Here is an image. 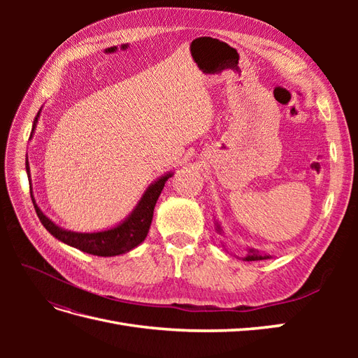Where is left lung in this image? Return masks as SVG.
<instances>
[{"label": "left lung", "instance_id": "left-lung-1", "mask_svg": "<svg viewBox=\"0 0 358 358\" xmlns=\"http://www.w3.org/2000/svg\"><path fill=\"white\" fill-rule=\"evenodd\" d=\"M218 230H221L218 227ZM268 258L267 255H259L257 251H254V249H249V254L245 257L246 262H258V259H266Z\"/></svg>", "mask_w": 358, "mask_h": 358}]
</instances>
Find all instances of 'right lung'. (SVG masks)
<instances>
[{"label": "right lung", "mask_w": 358, "mask_h": 358, "mask_svg": "<svg viewBox=\"0 0 358 358\" xmlns=\"http://www.w3.org/2000/svg\"><path fill=\"white\" fill-rule=\"evenodd\" d=\"M38 116H40V112L34 119L31 133H34ZM25 167L28 173V179H29L28 157L25 161ZM169 178H171V173H169V175L162 176L155 183H152V185H150L143 194L142 200L138 201L133 213L129 215L122 224H119L112 230H106L100 233H76L70 230H64L57 224H53L48 216L40 210V208L34 201V197H32V194H31V199H32V204H34L38 220L41 221L43 225H45V229L53 237H57L58 241L67 243L73 248H78L86 254H92L99 257H113V255L131 251L133 248H136L137 245H140L145 241V237L148 236V231H149L150 222H152L154 208L157 204V200ZM29 192H31V179H29Z\"/></svg>", "instance_id": "1"}]
</instances>
